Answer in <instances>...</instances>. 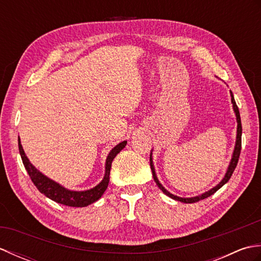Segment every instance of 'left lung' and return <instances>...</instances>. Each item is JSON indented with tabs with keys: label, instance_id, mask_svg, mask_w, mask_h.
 <instances>
[{
	"label": "left lung",
	"instance_id": "left-lung-1",
	"mask_svg": "<svg viewBox=\"0 0 261 261\" xmlns=\"http://www.w3.org/2000/svg\"><path fill=\"white\" fill-rule=\"evenodd\" d=\"M230 95H231V102H232V107H233V111L236 113V118H237V123H238V126H237V139H236V146H234V150H233V153H232V158H231V162L228 166V169H226V173L224 175V177L222 178V180H221L218 185L214 186L213 188H211L210 191L205 192L203 194H201V195L198 196H194V197H179V196H176L174 195V194L169 193L166 188L160 184V181L158 180V177L156 175V171H154V166H153V162H152V150L150 152V167H151V170H152V176H153V179L154 181H156L157 186L160 188V190L163 191L164 194H166V195L169 196L170 198L175 199V201H179V202H182V203H195V202H198L201 201V199H204L206 198L211 195H213V194L220 190L221 187H222L225 182H228L229 179L231 178L232 174H233V171L237 167V164H238V160H239V157H240V151H241V136H242V126H241V119H240V112H239V109H238L237 104H236V101H234V97H233V94H232V92L230 91Z\"/></svg>",
	"mask_w": 261,
	"mask_h": 261
}]
</instances>
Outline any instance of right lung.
<instances>
[{
	"label": "right lung",
	"mask_w": 261,
	"mask_h": 261,
	"mask_svg": "<svg viewBox=\"0 0 261 261\" xmlns=\"http://www.w3.org/2000/svg\"><path fill=\"white\" fill-rule=\"evenodd\" d=\"M18 142H19V151L21 154L22 163H23L24 168L27 169L32 182L36 185L39 192L43 194L45 196H47L48 198L53 199L55 202L63 205H67V206H73V207L87 206V205L96 202L97 199L102 197V195L109 185L110 170H111V166H112L113 159L115 158L116 154H118L122 149L126 146V141H122L109 152L107 157V162H105L104 177L95 187L86 191H71V190H68V188L62 186L59 182L50 179L46 175H43L41 171H39L25 156V152L21 145L20 137L18 139Z\"/></svg>",
	"instance_id": "obj_1"
}]
</instances>
